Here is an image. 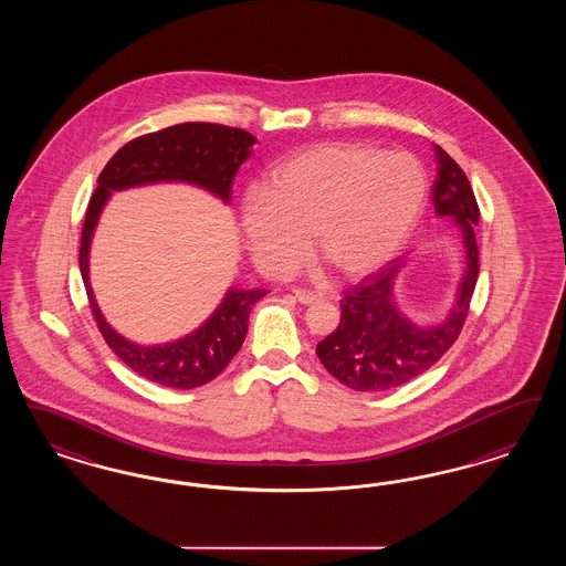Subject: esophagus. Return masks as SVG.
Listing matches in <instances>:
<instances>
[{"label": "esophagus", "instance_id": "34e87169", "mask_svg": "<svg viewBox=\"0 0 566 566\" xmlns=\"http://www.w3.org/2000/svg\"><path fill=\"white\" fill-rule=\"evenodd\" d=\"M294 298L301 303V305H313V303H317L322 296L319 294H313V292L307 291H294Z\"/></svg>", "mask_w": 566, "mask_h": 566}]
</instances>
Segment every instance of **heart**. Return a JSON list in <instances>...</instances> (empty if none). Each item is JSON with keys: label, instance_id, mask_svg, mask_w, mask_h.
I'll return each mask as SVG.
<instances>
[{"label": "heart", "instance_id": "1", "mask_svg": "<svg viewBox=\"0 0 566 566\" xmlns=\"http://www.w3.org/2000/svg\"><path fill=\"white\" fill-rule=\"evenodd\" d=\"M426 201L428 178L412 155L322 143L282 159L265 190L244 197L240 226L270 274L291 272L308 234L315 255L344 277H360L400 253Z\"/></svg>", "mask_w": 566, "mask_h": 566}]
</instances>
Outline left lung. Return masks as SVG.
Here are the masks:
<instances>
[{
    "label": "left lung",
    "mask_w": 566,
    "mask_h": 566,
    "mask_svg": "<svg viewBox=\"0 0 566 566\" xmlns=\"http://www.w3.org/2000/svg\"><path fill=\"white\" fill-rule=\"evenodd\" d=\"M438 176L431 201L440 218H452L464 247L463 277L444 322L419 326L411 322L395 298L396 277L407 259H392L388 268L344 291L343 317L338 327L317 344V357L344 386L359 392H384L421 376L457 343L480 274V251L473 228L480 207L473 189L440 145H433Z\"/></svg>",
    "instance_id": "left-lung-1"
}]
</instances>
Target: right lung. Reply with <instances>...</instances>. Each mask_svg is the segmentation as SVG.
Masks as SVG:
<instances>
[{
	"label": "right lung",
	"mask_w": 566,
	"mask_h": 566,
	"mask_svg": "<svg viewBox=\"0 0 566 566\" xmlns=\"http://www.w3.org/2000/svg\"><path fill=\"white\" fill-rule=\"evenodd\" d=\"M258 138L242 128L209 122H185L126 143L97 178L86 209L81 237V275L97 327L107 346L135 374L149 381L190 390L220 376L234 359L249 329V313L268 291L228 289L222 303L197 329L174 343L137 344L124 338L103 317L88 280L91 240L103 207L114 190L135 189L157 182H185L207 190L230 203L232 180L240 164L251 155Z\"/></svg>",
	"instance_id": "add662e5"
}]
</instances>
